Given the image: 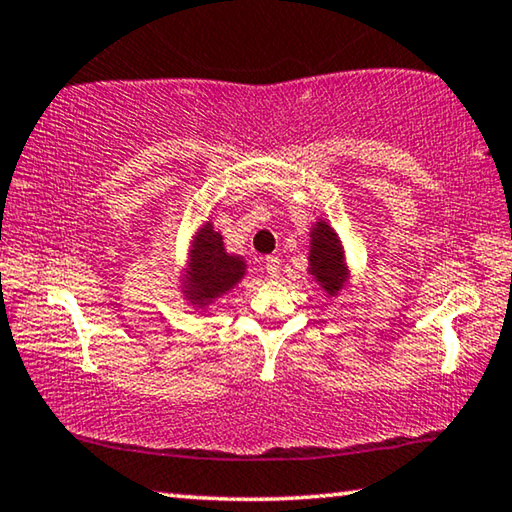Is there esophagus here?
I'll list each match as a JSON object with an SVG mask.
<instances>
[{"label": "esophagus", "mask_w": 512, "mask_h": 512, "mask_svg": "<svg viewBox=\"0 0 512 512\" xmlns=\"http://www.w3.org/2000/svg\"><path fill=\"white\" fill-rule=\"evenodd\" d=\"M264 268H266L268 277H277V273H280V259H277V257H266Z\"/></svg>", "instance_id": "34e87169"}]
</instances>
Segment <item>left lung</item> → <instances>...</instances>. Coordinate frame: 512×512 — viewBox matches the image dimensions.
<instances>
[{"mask_svg": "<svg viewBox=\"0 0 512 512\" xmlns=\"http://www.w3.org/2000/svg\"><path fill=\"white\" fill-rule=\"evenodd\" d=\"M309 273L329 296L339 293L348 280V266L341 239L325 221H316L311 228V250H309Z\"/></svg>", "mask_w": 512, "mask_h": 512, "instance_id": "left-lung-1", "label": "left lung"}]
</instances>
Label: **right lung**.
Instances as JSON below:
<instances>
[{"mask_svg":"<svg viewBox=\"0 0 512 512\" xmlns=\"http://www.w3.org/2000/svg\"><path fill=\"white\" fill-rule=\"evenodd\" d=\"M246 275V264L241 257L228 255L223 248V237L214 232L207 221L196 232L189 246V266L185 275V296L192 305L205 307L207 302L228 293Z\"/></svg>","mask_w":512,"mask_h":512,"instance_id":"right-lung-1","label":"right lung"}]
</instances>
